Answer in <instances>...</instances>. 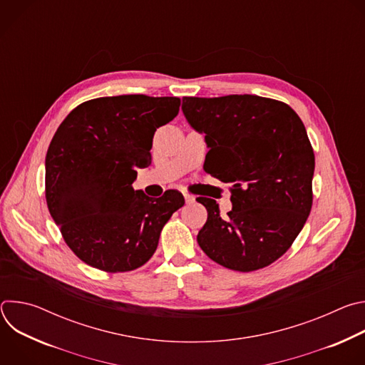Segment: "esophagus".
<instances>
[{
  "label": "esophagus",
  "instance_id": "1",
  "mask_svg": "<svg viewBox=\"0 0 365 365\" xmlns=\"http://www.w3.org/2000/svg\"><path fill=\"white\" fill-rule=\"evenodd\" d=\"M183 196H185V202H186L187 205H190V203H193V202H195V196H193V195L183 192Z\"/></svg>",
  "mask_w": 365,
  "mask_h": 365
}]
</instances>
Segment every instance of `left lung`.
Listing matches in <instances>:
<instances>
[{"label":"left lung","instance_id":"8db88e82","mask_svg":"<svg viewBox=\"0 0 365 365\" xmlns=\"http://www.w3.org/2000/svg\"><path fill=\"white\" fill-rule=\"evenodd\" d=\"M183 114L210 147L207 173L231 183L232 210L199 197L207 220L197 244L215 263L254 272L274 263L302 231L314 193L315 154L299 115L257 95L185 96Z\"/></svg>","mask_w":365,"mask_h":365}]
</instances>
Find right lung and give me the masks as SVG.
I'll return each mask as SVG.
<instances>
[{
  "mask_svg": "<svg viewBox=\"0 0 365 365\" xmlns=\"http://www.w3.org/2000/svg\"><path fill=\"white\" fill-rule=\"evenodd\" d=\"M176 96L120 95L86 101L59 125L46 154V202L78 258L108 273L145 264L172 214L178 190L151 199L134 190L137 168L151 163L159 127L178 114Z\"/></svg>",
  "mask_w": 365,
  "mask_h": 365,
  "instance_id": "right-lung-1",
  "label": "right lung"
}]
</instances>
